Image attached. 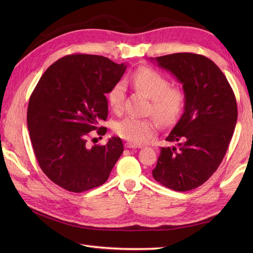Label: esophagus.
<instances>
[{"instance_id": "obj_1", "label": "esophagus", "mask_w": 253, "mask_h": 253, "mask_svg": "<svg viewBox=\"0 0 253 253\" xmlns=\"http://www.w3.org/2000/svg\"><path fill=\"white\" fill-rule=\"evenodd\" d=\"M125 147L127 149H137V148H141L140 144H133L131 142H126Z\"/></svg>"}]
</instances>
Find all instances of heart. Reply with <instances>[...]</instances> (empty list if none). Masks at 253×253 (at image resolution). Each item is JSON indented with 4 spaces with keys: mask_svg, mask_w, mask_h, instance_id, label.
<instances>
[{
    "mask_svg": "<svg viewBox=\"0 0 253 253\" xmlns=\"http://www.w3.org/2000/svg\"><path fill=\"white\" fill-rule=\"evenodd\" d=\"M134 85L147 95L152 101L150 112L154 113L165 125L174 122L183 109L185 95L179 88L170 87V81L154 68L142 66L131 76ZM126 95L125 83H115L108 93V102L114 112H120L124 108ZM158 128L156 117L135 118L126 117L115 125V132L133 144L147 142Z\"/></svg>",
    "mask_w": 253,
    "mask_h": 253,
    "instance_id": "b5f03b06",
    "label": "heart"
}]
</instances>
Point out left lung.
Returning <instances> with one entry per match:
<instances>
[{"mask_svg":"<svg viewBox=\"0 0 253 253\" xmlns=\"http://www.w3.org/2000/svg\"><path fill=\"white\" fill-rule=\"evenodd\" d=\"M158 66L174 75L185 93V109L166 138L178 149L162 148L153 177L185 192L202 186L217 170L237 120L233 90L217 65L202 55L178 52L156 57Z\"/></svg>","mask_w":253,"mask_h":253,"instance_id":"8db88e82","label":"left lung"}]
</instances>
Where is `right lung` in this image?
Returning a JSON list of instances; mask_svg holds the SVG:
<instances>
[{
  "label": "right lung",
  "mask_w": 253,
  "mask_h": 253,
  "mask_svg": "<svg viewBox=\"0 0 253 253\" xmlns=\"http://www.w3.org/2000/svg\"><path fill=\"white\" fill-rule=\"evenodd\" d=\"M125 63L85 53L59 59L42 75L27 109V126L41 170L59 187L80 193L108 180L124 152L119 137L89 147V133L108 118L109 93ZM106 127H99L104 135Z\"/></svg>",
  "instance_id": "right-lung-1"
}]
</instances>
